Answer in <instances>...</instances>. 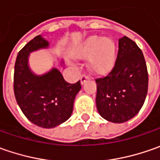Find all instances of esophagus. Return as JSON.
I'll return each mask as SVG.
<instances>
[{"mask_svg": "<svg viewBox=\"0 0 160 160\" xmlns=\"http://www.w3.org/2000/svg\"><path fill=\"white\" fill-rule=\"evenodd\" d=\"M90 77L89 76H87V75H82L81 76V78H80V80H81V83L83 84V83H85L87 80H89Z\"/></svg>", "mask_w": 160, "mask_h": 160, "instance_id": "1", "label": "esophagus"}]
</instances>
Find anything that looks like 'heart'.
I'll return each instance as SVG.
<instances>
[{"mask_svg":"<svg viewBox=\"0 0 160 160\" xmlns=\"http://www.w3.org/2000/svg\"><path fill=\"white\" fill-rule=\"evenodd\" d=\"M75 55L78 58L89 57L90 69L96 74H106L114 66L116 44L110 38L92 35L78 46Z\"/></svg>","mask_w":160,"mask_h":160,"instance_id":"b5f03b06","label":"heart"}]
</instances>
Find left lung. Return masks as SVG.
Instances as JSON below:
<instances>
[{
    "mask_svg": "<svg viewBox=\"0 0 160 160\" xmlns=\"http://www.w3.org/2000/svg\"><path fill=\"white\" fill-rule=\"evenodd\" d=\"M96 106L103 118L124 123L140 111L148 92V70L142 50L130 38L118 40L113 68L96 78Z\"/></svg>",
    "mask_w": 160,
    "mask_h": 160,
    "instance_id": "1",
    "label": "left lung"
}]
</instances>
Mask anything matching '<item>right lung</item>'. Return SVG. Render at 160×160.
Wrapping results in <instances>:
<instances>
[{"label": "right lung", "mask_w": 160, "mask_h": 160, "mask_svg": "<svg viewBox=\"0 0 160 160\" xmlns=\"http://www.w3.org/2000/svg\"><path fill=\"white\" fill-rule=\"evenodd\" d=\"M49 46L41 35L35 36L19 51L14 68V93L24 115L33 124L52 128L70 118L74 101L81 83H69L60 72L53 68L42 76L33 74L28 68L31 52Z\"/></svg>", "instance_id": "1"}]
</instances>
